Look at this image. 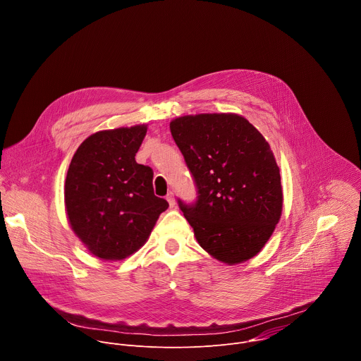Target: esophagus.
<instances>
[{"instance_id": "1", "label": "esophagus", "mask_w": 361, "mask_h": 361, "mask_svg": "<svg viewBox=\"0 0 361 361\" xmlns=\"http://www.w3.org/2000/svg\"><path fill=\"white\" fill-rule=\"evenodd\" d=\"M166 198H167V201H169V204H170V207H174V205H176V198H174V194H173V192H169Z\"/></svg>"}]
</instances>
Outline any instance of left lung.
Returning <instances> with one entry per match:
<instances>
[{"mask_svg":"<svg viewBox=\"0 0 361 361\" xmlns=\"http://www.w3.org/2000/svg\"><path fill=\"white\" fill-rule=\"evenodd\" d=\"M170 130L197 187L195 202L178 205L198 244L230 266L250 260L283 210L280 169L269 142L238 114L184 116Z\"/></svg>","mask_w":361,"mask_h":361,"instance_id":"8db88e82","label":"left lung"}]
</instances>
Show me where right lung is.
I'll use <instances>...</instances> for the list:
<instances>
[{
	"label": "right lung",
	"mask_w": 361,
	"mask_h": 361,
	"mask_svg": "<svg viewBox=\"0 0 361 361\" xmlns=\"http://www.w3.org/2000/svg\"><path fill=\"white\" fill-rule=\"evenodd\" d=\"M145 133V124L98 131L81 142L68 167V221L98 259L116 262L135 252L169 209L154 195L152 170L135 161Z\"/></svg>",
	"instance_id": "1"
}]
</instances>
